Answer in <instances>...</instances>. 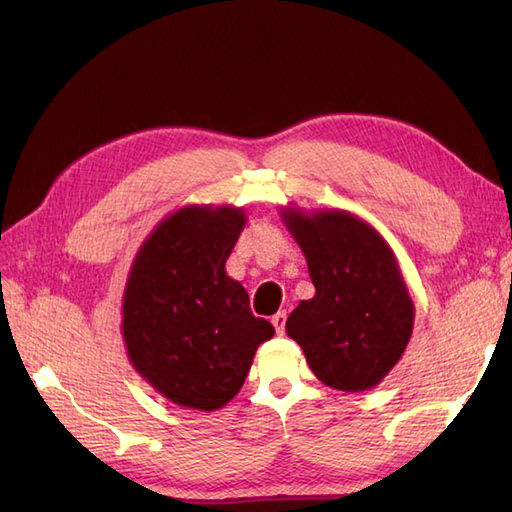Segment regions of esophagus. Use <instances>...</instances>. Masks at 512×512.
<instances>
[{
	"label": "esophagus",
	"mask_w": 512,
	"mask_h": 512,
	"mask_svg": "<svg viewBox=\"0 0 512 512\" xmlns=\"http://www.w3.org/2000/svg\"><path fill=\"white\" fill-rule=\"evenodd\" d=\"M271 324L275 327L277 335H282L284 329H286V312H277V314L271 318Z\"/></svg>",
	"instance_id": "34e87169"
}]
</instances>
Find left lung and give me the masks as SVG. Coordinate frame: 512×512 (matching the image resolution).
<instances>
[{
  "instance_id": "1",
  "label": "left lung",
  "mask_w": 512,
  "mask_h": 512,
  "mask_svg": "<svg viewBox=\"0 0 512 512\" xmlns=\"http://www.w3.org/2000/svg\"><path fill=\"white\" fill-rule=\"evenodd\" d=\"M282 220L316 288L288 316V337L331 389H374L401 359L414 327L395 252L374 226L344 209L284 207Z\"/></svg>"
}]
</instances>
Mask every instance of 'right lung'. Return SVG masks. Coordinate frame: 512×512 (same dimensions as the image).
Instances as JSON below:
<instances>
[{
  "instance_id": "obj_1",
  "label": "right lung",
  "mask_w": 512,
  "mask_h": 512,
  "mask_svg": "<svg viewBox=\"0 0 512 512\" xmlns=\"http://www.w3.org/2000/svg\"><path fill=\"white\" fill-rule=\"evenodd\" d=\"M245 222L241 207L185 205L151 230L132 260L123 344L141 378L181 408H224L241 391L258 346L275 335L226 273Z\"/></svg>"
}]
</instances>
